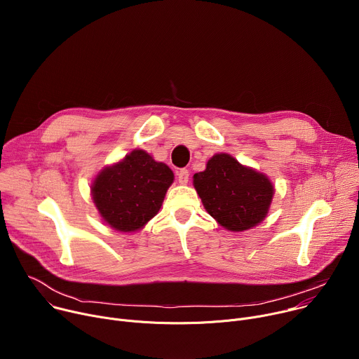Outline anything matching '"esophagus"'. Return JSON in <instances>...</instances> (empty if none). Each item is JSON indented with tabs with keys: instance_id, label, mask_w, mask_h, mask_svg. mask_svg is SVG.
<instances>
[{
	"instance_id": "1",
	"label": "esophagus",
	"mask_w": 359,
	"mask_h": 359,
	"mask_svg": "<svg viewBox=\"0 0 359 359\" xmlns=\"http://www.w3.org/2000/svg\"><path fill=\"white\" fill-rule=\"evenodd\" d=\"M177 180L180 184H186L189 182V170L187 169H180L177 172Z\"/></svg>"
}]
</instances>
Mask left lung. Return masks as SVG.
<instances>
[{
  "mask_svg": "<svg viewBox=\"0 0 359 359\" xmlns=\"http://www.w3.org/2000/svg\"><path fill=\"white\" fill-rule=\"evenodd\" d=\"M206 212L230 231H244L262 223L270 209L274 187L270 179L240 165L227 153H217L206 170L193 176Z\"/></svg>",
  "mask_w": 359,
  "mask_h": 359,
  "instance_id": "1",
  "label": "left lung"
}]
</instances>
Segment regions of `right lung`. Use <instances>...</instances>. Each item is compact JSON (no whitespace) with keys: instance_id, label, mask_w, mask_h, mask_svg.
Segmentation results:
<instances>
[{"instance_id":"add662e5","label":"right lung","mask_w":359,"mask_h":359,"mask_svg":"<svg viewBox=\"0 0 359 359\" xmlns=\"http://www.w3.org/2000/svg\"><path fill=\"white\" fill-rule=\"evenodd\" d=\"M173 180L168 165L135 149L121 162L102 169L90 193L104 222L118 231L130 233L159 213Z\"/></svg>"}]
</instances>
